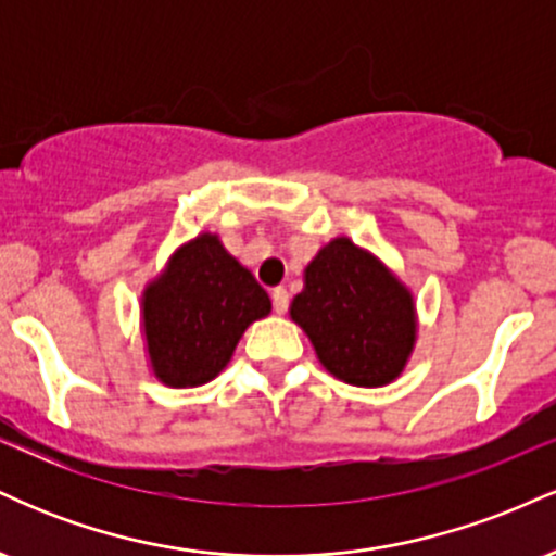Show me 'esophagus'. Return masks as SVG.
Masks as SVG:
<instances>
[{"mask_svg":"<svg viewBox=\"0 0 556 556\" xmlns=\"http://www.w3.org/2000/svg\"><path fill=\"white\" fill-rule=\"evenodd\" d=\"M271 300H274V311H277L279 316L287 314V308H290V292H287L285 287H274Z\"/></svg>","mask_w":556,"mask_h":556,"instance_id":"esophagus-1","label":"esophagus"}]
</instances>
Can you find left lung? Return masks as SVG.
<instances>
[{
  "instance_id": "left-lung-1",
  "label": "left lung",
  "mask_w": 556,
  "mask_h": 556,
  "mask_svg": "<svg viewBox=\"0 0 556 556\" xmlns=\"http://www.w3.org/2000/svg\"><path fill=\"white\" fill-rule=\"evenodd\" d=\"M290 318L316 358L353 387H384L405 371L416 348V300L366 248L334 238L305 266Z\"/></svg>"
}]
</instances>
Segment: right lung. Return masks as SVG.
Masks as SVG:
<instances>
[{
	"mask_svg": "<svg viewBox=\"0 0 556 556\" xmlns=\"http://www.w3.org/2000/svg\"><path fill=\"white\" fill-rule=\"evenodd\" d=\"M271 314V300L222 240L201 232L172 253L143 290L140 327L162 384L201 387L225 371L242 331Z\"/></svg>",
	"mask_w": 556,
	"mask_h": 556,
	"instance_id": "obj_1",
	"label": "right lung"
}]
</instances>
